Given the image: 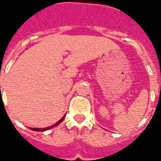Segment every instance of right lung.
<instances>
[{
	"instance_id": "add662e5",
	"label": "right lung",
	"mask_w": 161,
	"mask_h": 161,
	"mask_svg": "<svg viewBox=\"0 0 161 161\" xmlns=\"http://www.w3.org/2000/svg\"><path fill=\"white\" fill-rule=\"evenodd\" d=\"M66 117V114H64L63 116V118L61 119L60 120H58V122L55 123L54 125H51V126H49V127H47V128H43V129H41V128H30L31 130H33V131H40V132H42V131H46V130H51V129H53V128L56 127L57 125H58L60 123H62L64 120V119H65Z\"/></svg>"
}]
</instances>
